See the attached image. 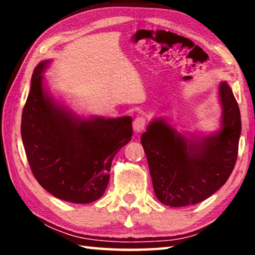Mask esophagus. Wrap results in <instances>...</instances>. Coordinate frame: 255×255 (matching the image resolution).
<instances>
[{"mask_svg": "<svg viewBox=\"0 0 255 255\" xmlns=\"http://www.w3.org/2000/svg\"><path fill=\"white\" fill-rule=\"evenodd\" d=\"M146 126V120L144 117H137L132 123V127L133 130L136 132H141L145 129Z\"/></svg>", "mask_w": 255, "mask_h": 255, "instance_id": "34e87169", "label": "esophagus"}]
</instances>
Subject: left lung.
<instances>
[{
    "instance_id": "obj_1",
    "label": "left lung",
    "mask_w": 255,
    "mask_h": 255,
    "mask_svg": "<svg viewBox=\"0 0 255 255\" xmlns=\"http://www.w3.org/2000/svg\"><path fill=\"white\" fill-rule=\"evenodd\" d=\"M221 128L209 135L181 133L164 118L150 120L140 141L155 196L163 205L185 207L207 199L234 169L241 136V112L231 86L221 82Z\"/></svg>"
}]
</instances>
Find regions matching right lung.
Masks as SVG:
<instances>
[{
	"label": "right lung",
	"mask_w": 255,
	"mask_h": 255,
	"mask_svg": "<svg viewBox=\"0 0 255 255\" xmlns=\"http://www.w3.org/2000/svg\"><path fill=\"white\" fill-rule=\"evenodd\" d=\"M51 60L34 68L22 111L21 136L34 178L58 199L89 204L102 197L111 163L132 136L131 117L77 115L45 85Z\"/></svg>",
	"instance_id": "add662e5"
}]
</instances>
